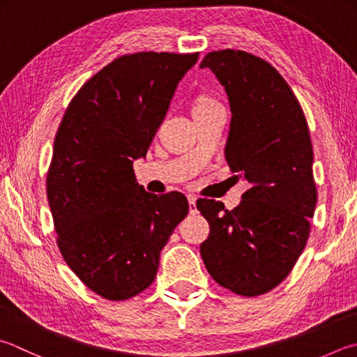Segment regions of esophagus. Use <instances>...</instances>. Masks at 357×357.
Listing matches in <instances>:
<instances>
[{
    "mask_svg": "<svg viewBox=\"0 0 357 357\" xmlns=\"http://www.w3.org/2000/svg\"><path fill=\"white\" fill-rule=\"evenodd\" d=\"M197 199L194 197V196H190L188 197V204H190V213L191 214H197Z\"/></svg>",
    "mask_w": 357,
    "mask_h": 357,
    "instance_id": "1",
    "label": "esophagus"
}]
</instances>
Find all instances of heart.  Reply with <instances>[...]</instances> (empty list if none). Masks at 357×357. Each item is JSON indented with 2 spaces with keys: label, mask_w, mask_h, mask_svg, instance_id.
Here are the masks:
<instances>
[{
  "label": "heart",
  "mask_w": 357,
  "mask_h": 357,
  "mask_svg": "<svg viewBox=\"0 0 357 357\" xmlns=\"http://www.w3.org/2000/svg\"><path fill=\"white\" fill-rule=\"evenodd\" d=\"M218 102L216 100H213L210 98H199L196 100V104H194V110H200V109H206V107H211V105H216Z\"/></svg>",
  "instance_id": "obj_1"
}]
</instances>
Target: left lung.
Masks as SVG:
<instances>
[{
  "label": "left lung",
  "instance_id": "8db88e82",
  "mask_svg": "<svg viewBox=\"0 0 357 357\" xmlns=\"http://www.w3.org/2000/svg\"><path fill=\"white\" fill-rule=\"evenodd\" d=\"M200 68L225 89L231 110L225 158L234 177L250 183L231 211L222 202L197 200L210 224L200 255L214 281L255 297L287 277L309 238L317 204L311 137L291 86L266 60L213 51Z\"/></svg>",
  "mask_w": 357,
  "mask_h": 357
}]
</instances>
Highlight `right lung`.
Masks as SVG:
<instances>
[{
  "label": "right lung",
  "mask_w": 357,
  "mask_h": 357,
  "mask_svg": "<svg viewBox=\"0 0 357 357\" xmlns=\"http://www.w3.org/2000/svg\"><path fill=\"white\" fill-rule=\"evenodd\" d=\"M199 52L118 57L82 85L54 139L46 194L66 264L107 300L135 297L155 278L160 252L190 205L137 183L133 160L146 157L185 74Z\"/></svg>",
  "instance_id": "add662e5"
}]
</instances>
